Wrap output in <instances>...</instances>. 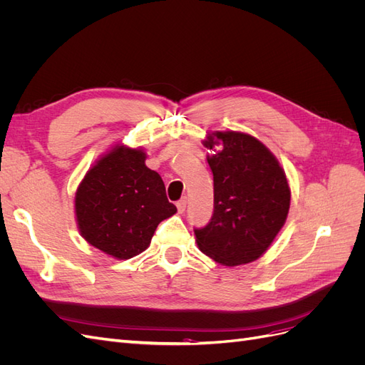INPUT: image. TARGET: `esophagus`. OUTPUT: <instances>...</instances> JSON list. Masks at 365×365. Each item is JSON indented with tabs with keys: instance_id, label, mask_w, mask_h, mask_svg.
I'll use <instances>...</instances> for the list:
<instances>
[{
	"instance_id": "34e87169",
	"label": "esophagus",
	"mask_w": 365,
	"mask_h": 365,
	"mask_svg": "<svg viewBox=\"0 0 365 365\" xmlns=\"http://www.w3.org/2000/svg\"><path fill=\"white\" fill-rule=\"evenodd\" d=\"M187 207V197H182L178 202H176V208H178V213H184V210Z\"/></svg>"
}]
</instances>
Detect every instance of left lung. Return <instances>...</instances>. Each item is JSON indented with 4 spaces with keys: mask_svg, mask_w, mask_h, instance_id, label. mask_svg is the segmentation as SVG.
<instances>
[{
    "mask_svg": "<svg viewBox=\"0 0 365 365\" xmlns=\"http://www.w3.org/2000/svg\"><path fill=\"white\" fill-rule=\"evenodd\" d=\"M204 146L220 151L208 155L213 172L215 210L196 244L205 256L224 267L257 260L286 222L291 189L274 153L245 132L215 130Z\"/></svg>",
    "mask_w": 365,
    "mask_h": 365,
    "instance_id": "left-lung-1",
    "label": "left lung"
}]
</instances>
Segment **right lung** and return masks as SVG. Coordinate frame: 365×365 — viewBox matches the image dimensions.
Returning a JSON list of instances; mask_svg holds the SVG:
<instances>
[{"label":"right lung","mask_w":365,"mask_h":365,"mask_svg":"<svg viewBox=\"0 0 365 365\" xmlns=\"http://www.w3.org/2000/svg\"><path fill=\"white\" fill-rule=\"evenodd\" d=\"M141 148L115 145L88 170L76 190L77 228L88 244L126 260L145 251L161 220L176 213L161 176Z\"/></svg>","instance_id":"add662e5"}]
</instances>
